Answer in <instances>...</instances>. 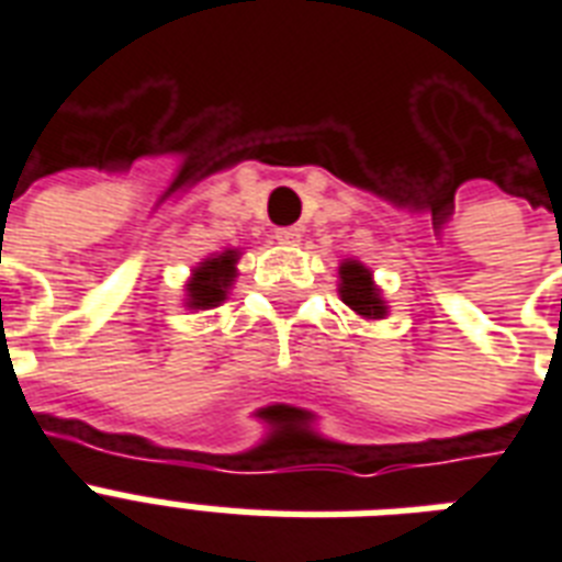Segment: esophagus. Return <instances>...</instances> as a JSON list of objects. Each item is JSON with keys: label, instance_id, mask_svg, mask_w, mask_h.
<instances>
[{"label": "esophagus", "instance_id": "1", "mask_svg": "<svg viewBox=\"0 0 562 562\" xmlns=\"http://www.w3.org/2000/svg\"><path fill=\"white\" fill-rule=\"evenodd\" d=\"M276 240L284 243V246H295V243L302 240V228H299V225H286V228H278Z\"/></svg>", "mask_w": 562, "mask_h": 562}]
</instances>
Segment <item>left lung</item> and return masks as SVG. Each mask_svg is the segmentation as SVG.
<instances>
[{"label":"left lung","instance_id":"left-lung-1","mask_svg":"<svg viewBox=\"0 0 562 562\" xmlns=\"http://www.w3.org/2000/svg\"><path fill=\"white\" fill-rule=\"evenodd\" d=\"M340 299L363 319H384L386 316V302L372 281V272L358 260L340 263Z\"/></svg>","mask_w":562,"mask_h":562}]
</instances>
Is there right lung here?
Segmentation results:
<instances>
[{"label":"right lung","mask_w":562,"mask_h":562,"mask_svg":"<svg viewBox=\"0 0 562 562\" xmlns=\"http://www.w3.org/2000/svg\"><path fill=\"white\" fill-rule=\"evenodd\" d=\"M237 260H240L237 249H225L213 258H204L193 269V278L187 281V307L190 311H211L220 302H225V295L237 278Z\"/></svg>","instance_id":"right-lung-1"}]
</instances>
